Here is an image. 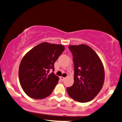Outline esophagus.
Wrapping results in <instances>:
<instances>
[{
	"mask_svg": "<svg viewBox=\"0 0 122 122\" xmlns=\"http://www.w3.org/2000/svg\"><path fill=\"white\" fill-rule=\"evenodd\" d=\"M60 79H61V81H64L65 79V78L62 77V76H61V77H60Z\"/></svg>",
	"mask_w": 122,
	"mask_h": 122,
	"instance_id": "obj_1",
	"label": "esophagus"
}]
</instances>
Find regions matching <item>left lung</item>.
Masks as SVG:
<instances>
[{"label":"left lung","mask_w":122,"mask_h":122,"mask_svg":"<svg viewBox=\"0 0 122 122\" xmlns=\"http://www.w3.org/2000/svg\"><path fill=\"white\" fill-rule=\"evenodd\" d=\"M74 65V82L66 88L68 93L77 102L93 99L102 89L105 80L103 64L92 48L85 44L70 46Z\"/></svg>","instance_id":"1"}]
</instances>
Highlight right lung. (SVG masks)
<instances>
[{"mask_svg":"<svg viewBox=\"0 0 122 122\" xmlns=\"http://www.w3.org/2000/svg\"><path fill=\"white\" fill-rule=\"evenodd\" d=\"M62 45L42 43L32 48L23 58L19 70L20 85L30 98L44 99L52 93L58 82L54 63L62 53Z\"/></svg>","mask_w":122,"mask_h":122,"instance_id":"obj_1","label":"right lung"}]
</instances>
